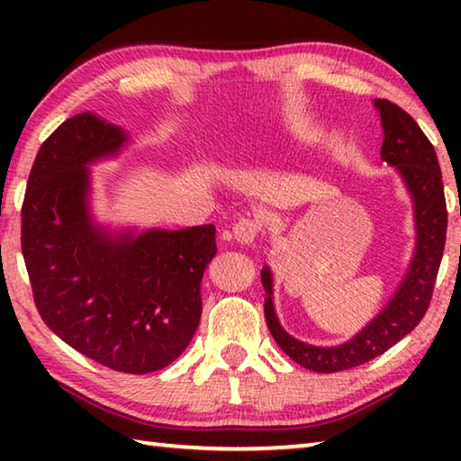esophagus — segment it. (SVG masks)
Returning <instances> with one entry per match:
<instances>
[{
  "mask_svg": "<svg viewBox=\"0 0 461 461\" xmlns=\"http://www.w3.org/2000/svg\"><path fill=\"white\" fill-rule=\"evenodd\" d=\"M260 231V223L252 220V217H241L236 223H233L231 233L240 244H252Z\"/></svg>",
  "mask_w": 461,
  "mask_h": 461,
  "instance_id": "1",
  "label": "esophagus"
}]
</instances>
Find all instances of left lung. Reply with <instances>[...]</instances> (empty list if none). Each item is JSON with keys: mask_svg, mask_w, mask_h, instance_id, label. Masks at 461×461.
Instances as JSON below:
<instances>
[{"mask_svg": "<svg viewBox=\"0 0 461 461\" xmlns=\"http://www.w3.org/2000/svg\"><path fill=\"white\" fill-rule=\"evenodd\" d=\"M374 105L380 112L382 130H384L382 160L399 168L415 201V258L393 301L354 339L338 348H315L291 338L280 327L272 305V275L268 268L260 272L262 286L267 291L264 315L272 338L291 360L301 364L303 368L321 374L356 368L370 362L415 330L431 303L443 248H446L447 205L433 144L402 107L388 99H376Z\"/></svg>", "mask_w": 461, "mask_h": 461, "instance_id": "1", "label": "left lung"}]
</instances>
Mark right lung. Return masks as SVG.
<instances>
[{"instance_id":"1","label":"right lung","mask_w":461,"mask_h":461,"mask_svg":"<svg viewBox=\"0 0 461 461\" xmlns=\"http://www.w3.org/2000/svg\"><path fill=\"white\" fill-rule=\"evenodd\" d=\"M123 142L89 112L44 140L22 203V254L38 313L62 341L112 370L148 374L175 362L197 331L215 225L138 238L97 230L85 165Z\"/></svg>"}]
</instances>
